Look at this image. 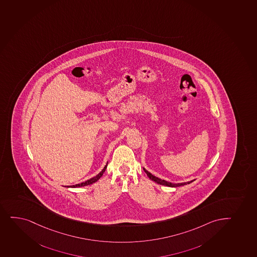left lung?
Wrapping results in <instances>:
<instances>
[{
  "label": "left lung",
  "instance_id": "left-lung-1",
  "mask_svg": "<svg viewBox=\"0 0 257 257\" xmlns=\"http://www.w3.org/2000/svg\"><path fill=\"white\" fill-rule=\"evenodd\" d=\"M144 170H145V173L147 174L148 177L150 178L151 180H153V181L156 182L159 185H165V186H168V187H179V186H182V185H188V184H190L191 182H193L194 180H191V181L189 182H185V183H178V184H173V183H170V182L166 181L164 179H161L157 178V177L154 176L153 174H151L150 172H148L145 168H144Z\"/></svg>",
  "mask_w": 257,
  "mask_h": 257
}]
</instances>
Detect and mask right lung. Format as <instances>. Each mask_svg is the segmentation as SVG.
<instances>
[{
    "instance_id": "obj_1",
    "label": "right lung",
    "mask_w": 257,
    "mask_h": 257,
    "mask_svg": "<svg viewBox=\"0 0 257 257\" xmlns=\"http://www.w3.org/2000/svg\"><path fill=\"white\" fill-rule=\"evenodd\" d=\"M107 163L106 164V166L104 167L103 169L100 172V173L96 175V176L93 177L90 179H88L85 182H83V183H81V184H78V185H70V186H67V187H71V188H77V187H82V186H85V185H91L93 183H95V182L97 181L101 176H102V174H103L104 172L106 170V168H107Z\"/></svg>"
}]
</instances>
